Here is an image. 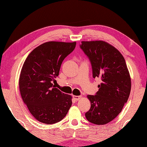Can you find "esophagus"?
<instances>
[{"mask_svg": "<svg viewBox=\"0 0 147 147\" xmlns=\"http://www.w3.org/2000/svg\"><path fill=\"white\" fill-rule=\"evenodd\" d=\"M73 98H74V100H75L76 101H78V100H80V98H82V96H81L73 95Z\"/></svg>", "mask_w": 147, "mask_h": 147, "instance_id": "34e87169", "label": "esophagus"}]
</instances>
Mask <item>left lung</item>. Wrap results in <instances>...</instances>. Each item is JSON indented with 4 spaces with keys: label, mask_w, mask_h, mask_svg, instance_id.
Returning <instances> with one entry per match:
<instances>
[{
    "label": "left lung",
    "mask_w": 147,
    "mask_h": 147,
    "mask_svg": "<svg viewBox=\"0 0 147 147\" xmlns=\"http://www.w3.org/2000/svg\"><path fill=\"white\" fill-rule=\"evenodd\" d=\"M80 47L91 62L93 77L102 82L95 95H87L91 107L85 116L90 123L104 125L117 116L129 98L131 81L128 69L121 52L107 42L82 41Z\"/></svg>",
    "instance_id": "obj_1"
}]
</instances>
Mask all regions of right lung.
<instances>
[{
	"label": "right lung",
	"instance_id": "right-lung-1",
	"mask_svg": "<svg viewBox=\"0 0 147 147\" xmlns=\"http://www.w3.org/2000/svg\"><path fill=\"white\" fill-rule=\"evenodd\" d=\"M76 42L51 41L30 52L22 67L19 87L21 98L37 121L52 124L66 115L72 96L55 88L62 61L74 51Z\"/></svg>",
	"mask_w": 147,
	"mask_h": 147
}]
</instances>
